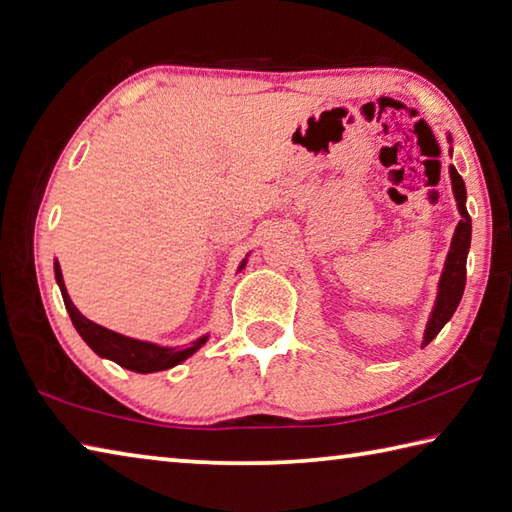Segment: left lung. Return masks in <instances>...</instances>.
Returning <instances> with one entry per match:
<instances>
[{
	"label": "left lung",
	"instance_id": "8db88e82",
	"mask_svg": "<svg viewBox=\"0 0 512 512\" xmlns=\"http://www.w3.org/2000/svg\"><path fill=\"white\" fill-rule=\"evenodd\" d=\"M450 182H452V194L457 200V209L461 214L459 225L455 229V236H452L450 252L446 256V265H443V272L439 278V292L435 307H432L426 332H423L421 347H426L435 336L441 332V327L446 325L452 314H455L457 305L464 296L466 287V258L470 249V236H472V220L466 209V185L464 178L459 176L457 169L450 165Z\"/></svg>",
	"mask_w": 512,
	"mask_h": 512
}]
</instances>
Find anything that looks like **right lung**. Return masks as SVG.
Masks as SVG:
<instances>
[{
	"instance_id": "obj_1",
	"label": "right lung",
	"mask_w": 512,
	"mask_h": 512,
	"mask_svg": "<svg viewBox=\"0 0 512 512\" xmlns=\"http://www.w3.org/2000/svg\"><path fill=\"white\" fill-rule=\"evenodd\" d=\"M245 265H247V258H243V263L238 265V272ZM53 269H55V281H57V285H60V292H62V298H64L66 312H69L77 334L82 336L84 343L89 345L95 354L102 356V359H109L113 363H118L120 368H127V370L138 372V374L169 370V368H173V365H178L185 359H189L191 354H196L209 339V334H205V336H200V339L191 341L187 347H180V350H178V347H165V345H158V343L138 341V339H131V336H124V334H118L113 330H106V327L89 321V318H86L73 305L69 292H66L62 269H60V263H57V260L53 263Z\"/></svg>"
}]
</instances>
